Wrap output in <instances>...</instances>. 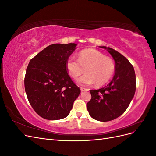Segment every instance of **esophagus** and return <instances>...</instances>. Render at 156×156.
Returning a JSON list of instances; mask_svg holds the SVG:
<instances>
[{
    "label": "esophagus",
    "mask_w": 156,
    "mask_h": 156,
    "mask_svg": "<svg viewBox=\"0 0 156 156\" xmlns=\"http://www.w3.org/2000/svg\"><path fill=\"white\" fill-rule=\"evenodd\" d=\"M87 90H88V89L87 88H81V91L83 92V91H87Z\"/></svg>",
    "instance_id": "1"
}]
</instances>
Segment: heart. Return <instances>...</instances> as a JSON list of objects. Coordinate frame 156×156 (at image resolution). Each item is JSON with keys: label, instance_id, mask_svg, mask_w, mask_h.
Returning a JSON list of instances; mask_svg holds the SVG:
<instances>
[{"label": "heart", "instance_id": "obj_1", "mask_svg": "<svg viewBox=\"0 0 156 156\" xmlns=\"http://www.w3.org/2000/svg\"><path fill=\"white\" fill-rule=\"evenodd\" d=\"M66 68L69 76L75 79L84 71L87 73L77 80L82 86L91 85L96 83L98 86L107 83L112 77L115 66L113 60L94 49L81 51L77 60L69 56L66 62Z\"/></svg>", "mask_w": 156, "mask_h": 156}]
</instances>
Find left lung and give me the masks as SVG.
<instances>
[{
  "label": "left lung",
  "mask_w": 156,
  "mask_h": 156,
  "mask_svg": "<svg viewBox=\"0 0 156 156\" xmlns=\"http://www.w3.org/2000/svg\"><path fill=\"white\" fill-rule=\"evenodd\" d=\"M115 62V75L107 86L90 90L92 98L87 104L89 115L100 122H107L119 117L128 107L136 90L135 70L125 56L105 46Z\"/></svg>",
  "instance_id": "8db88e82"
}]
</instances>
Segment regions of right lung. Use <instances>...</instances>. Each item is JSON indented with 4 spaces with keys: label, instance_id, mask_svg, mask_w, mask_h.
<instances>
[{
    "label": "right lung",
    "instance_id": "add662e5",
    "mask_svg": "<svg viewBox=\"0 0 156 156\" xmlns=\"http://www.w3.org/2000/svg\"><path fill=\"white\" fill-rule=\"evenodd\" d=\"M76 44L49 45L30 60L25 77L30 104L47 120L64 119L81 93L70 78L66 62L76 49Z\"/></svg>",
    "mask_w": 156,
    "mask_h": 156
}]
</instances>
